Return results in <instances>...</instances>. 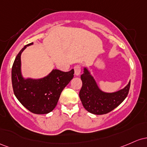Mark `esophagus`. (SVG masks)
I'll return each instance as SVG.
<instances>
[{"instance_id":"obj_1","label":"esophagus","mask_w":147,"mask_h":147,"mask_svg":"<svg viewBox=\"0 0 147 147\" xmlns=\"http://www.w3.org/2000/svg\"><path fill=\"white\" fill-rule=\"evenodd\" d=\"M81 71V67L80 65H76L74 67V73L76 76H79Z\"/></svg>"}]
</instances>
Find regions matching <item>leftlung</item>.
Masks as SVG:
<instances>
[{"label": "left lung", "mask_w": 147, "mask_h": 147, "mask_svg": "<svg viewBox=\"0 0 147 147\" xmlns=\"http://www.w3.org/2000/svg\"><path fill=\"white\" fill-rule=\"evenodd\" d=\"M80 78L82 86L79 96L82 104L89 113L94 115H104L116 108L126 98L131 85L129 81L124 88L117 92L107 93L101 91L86 67Z\"/></svg>", "instance_id": "8db88e82"}]
</instances>
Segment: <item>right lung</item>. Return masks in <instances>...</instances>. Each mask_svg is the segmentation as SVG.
<instances>
[{
  "instance_id": "1",
  "label": "right lung",
  "mask_w": 147,
  "mask_h": 147,
  "mask_svg": "<svg viewBox=\"0 0 147 147\" xmlns=\"http://www.w3.org/2000/svg\"><path fill=\"white\" fill-rule=\"evenodd\" d=\"M25 46L16 55L11 68V83L14 95L31 113L38 115L51 112L57 105L61 92L74 78V70L64 72L53 69L49 75L40 79H25L21 74V55Z\"/></svg>"
}]
</instances>
